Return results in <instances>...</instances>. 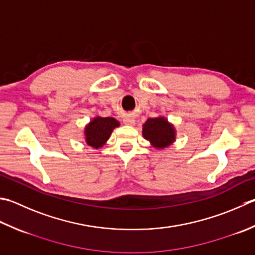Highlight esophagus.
Here are the masks:
<instances>
[{"mask_svg": "<svg viewBox=\"0 0 255 255\" xmlns=\"http://www.w3.org/2000/svg\"><path fill=\"white\" fill-rule=\"evenodd\" d=\"M134 119L132 117H125L124 118V124L125 125H128V126H132V125L134 124Z\"/></svg>", "mask_w": 255, "mask_h": 255, "instance_id": "1", "label": "esophagus"}]
</instances>
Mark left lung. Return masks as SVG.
Wrapping results in <instances>:
<instances>
[{"label": "left lung", "mask_w": 255, "mask_h": 255, "mask_svg": "<svg viewBox=\"0 0 255 255\" xmlns=\"http://www.w3.org/2000/svg\"><path fill=\"white\" fill-rule=\"evenodd\" d=\"M142 127V136L150 141L153 147L164 148L174 141L176 131L166 118H149Z\"/></svg>", "instance_id": "left-lung-1"}]
</instances>
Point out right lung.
<instances>
[{
	"instance_id": "1",
	"label": "right lung",
	"mask_w": 255,
	"mask_h": 255,
	"mask_svg": "<svg viewBox=\"0 0 255 255\" xmlns=\"http://www.w3.org/2000/svg\"><path fill=\"white\" fill-rule=\"evenodd\" d=\"M119 126V122L113 117H95L85 127V139L88 146L95 149L103 147L112 131Z\"/></svg>"
}]
</instances>
